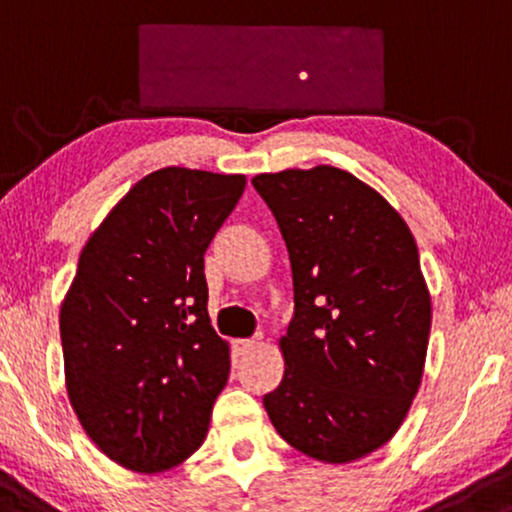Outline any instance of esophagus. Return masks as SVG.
Returning a JSON list of instances; mask_svg holds the SVG:
<instances>
[{"label": "esophagus", "mask_w": 512, "mask_h": 512, "mask_svg": "<svg viewBox=\"0 0 512 512\" xmlns=\"http://www.w3.org/2000/svg\"><path fill=\"white\" fill-rule=\"evenodd\" d=\"M256 346H258V338H237V341H234V350H237L239 355L251 353Z\"/></svg>", "instance_id": "obj_1"}]
</instances>
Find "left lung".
Wrapping results in <instances>:
<instances>
[{
	"mask_svg": "<svg viewBox=\"0 0 512 512\" xmlns=\"http://www.w3.org/2000/svg\"><path fill=\"white\" fill-rule=\"evenodd\" d=\"M292 268L285 375L263 396L287 445L346 464L404 423L421 387L430 295L411 229L375 188L336 166L258 174Z\"/></svg>",
	"mask_w": 512,
	"mask_h": 512,
	"instance_id": "1",
	"label": "left lung"
}]
</instances>
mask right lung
Here are the masks:
<instances>
[{"label":"right lung","mask_w":512,"mask_h":512,"mask_svg":"<svg viewBox=\"0 0 512 512\" xmlns=\"http://www.w3.org/2000/svg\"><path fill=\"white\" fill-rule=\"evenodd\" d=\"M246 176L166 166L91 234L65 302L67 396L96 447L132 472H166L208 435L229 346L208 317L205 251Z\"/></svg>","instance_id":"1"}]
</instances>
